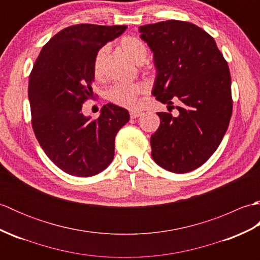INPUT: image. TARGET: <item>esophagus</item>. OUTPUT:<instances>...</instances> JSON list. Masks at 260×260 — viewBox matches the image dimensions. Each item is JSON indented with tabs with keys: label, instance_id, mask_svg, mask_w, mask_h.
<instances>
[{
	"label": "esophagus",
	"instance_id": "obj_1",
	"mask_svg": "<svg viewBox=\"0 0 260 260\" xmlns=\"http://www.w3.org/2000/svg\"><path fill=\"white\" fill-rule=\"evenodd\" d=\"M141 115H142V113H141V112H136V110H133V112H131V113H129V116H131V118H132V119L140 117Z\"/></svg>",
	"mask_w": 260,
	"mask_h": 260
}]
</instances>
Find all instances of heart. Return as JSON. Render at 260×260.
I'll list each match as a JSON object with an SVG mask.
<instances>
[{
  "mask_svg": "<svg viewBox=\"0 0 260 260\" xmlns=\"http://www.w3.org/2000/svg\"><path fill=\"white\" fill-rule=\"evenodd\" d=\"M119 48L127 57L134 62L142 63L147 56V47L141 39L127 36L120 39ZM108 49L103 47L96 52L92 62V70L96 79L102 80L105 77V66H106ZM146 92V86L142 82L135 84H116L107 90L106 96L109 102L127 109H135L139 105V97Z\"/></svg>",
  "mask_w": 260,
  "mask_h": 260,
  "instance_id": "1",
  "label": "heart"
}]
</instances>
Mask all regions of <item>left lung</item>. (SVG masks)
<instances>
[{
	"mask_svg": "<svg viewBox=\"0 0 260 260\" xmlns=\"http://www.w3.org/2000/svg\"><path fill=\"white\" fill-rule=\"evenodd\" d=\"M156 68L152 93L176 106L179 116L157 113L161 124L151 136L152 157L173 173L200 168L221 143L233 114L228 63L214 39L185 21L169 20L140 26Z\"/></svg>",
	"mask_w": 260,
	"mask_h": 260,
	"instance_id": "left-lung-1",
	"label": "left lung"
}]
</instances>
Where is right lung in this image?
Listing matches in <instances>:
<instances>
[{
	"instance_id": "1",
	"label": "right lung",
	"mask_w": 260,
	"mask_h": 260,
	"mask_svg": "<svg viewBox=\"0 0 260 260\" xmlns=\"http://www.w3.org/2000/svg\"><path fill=\"white\" fill-rule=\"evenodd\" d=\"M126 25L76 24L53 36L29 77L31 123L47 156L70 175L88 178L112 163L115 136L129 120L125 108L104 105L97 119L82 114L92 97L96 52L119 37Z\"/></svg>"
}]
</instances>
